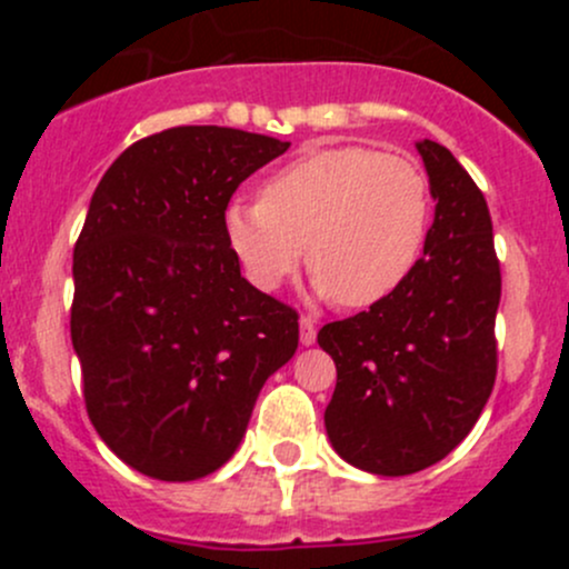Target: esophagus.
I'll return each mask as SVG.
<instances>
[{"label":"esophagus","instance_id":"esophagus-1","mask_svg":"<svg viewBox=\"0 0 569 569\" xmlns=\"http://www.w3.org/2000/svg\"><path fill=\"white\" fill-rule=\"evenodd\" d=\"M300 341L306 343V347H311V343L317 341V325H313L311 317L300 319Z\"/></svg>","mask_w":569,"mask_h":569}]
</instances>
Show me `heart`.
<instances>
[{"mask_svg": "<svg viewBox=\"0 0 569 569\" xmlns=\"http://www.w3.org/2000/svg\"><path fill=\"white\" fill-rule=\"evenodd\" d=\"M432 217V187L412 159L332 146L274 170L261 200H233L226 237L256 289H280L308 258L319 295L369 308L418 267Z\"/></svg>", "mask_w": 569, "mask_h": 569, "instance_id": "heart-1", "label": "heart"}]
</instances>
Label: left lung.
<instances>
[{"instance_id": "obj_1", "label": "left lung", "mask_w": 569, "mask_h": 569, "mask_svg": "<svg viewBox=\"0 0 569 569\" xmlns=\"http://www.w3.org/2000/svg\"><path fill=\"white\" fill-rule=\"evenodd\" d=\"M435 222L410 278L382 302L319 330L336 391L325 427L355 468L407 476L443 460L473 429L498 371L501 263L487 200L440 142H418Z\"/></svg>"}]
</instances>
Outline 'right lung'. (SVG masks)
<instances>
[{"mask_svg":"<svg viewBox=\"0 0 569 569\" xmlns=\"http://www.w3.org/2000/svg\"><path fill=\"white\" fill-rule=\"evenodd\" d=\"M291 142L173 126L126 148L73 248L71 341L101 440L140 473L192 481L231 460L300 317L239 272L226 209Z\"/></svg>","mask_w":569,"mask_h":569,"instance_id":"right-lung-1","label":"right lung"}]
</instances>
